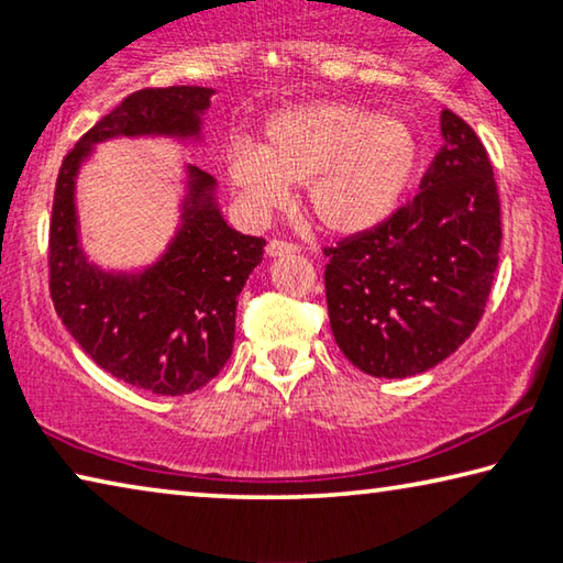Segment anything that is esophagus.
I'll list each match as a JSON object with an SVG mask.
<instances>
[{"label":"esophagus","instance_id":"34e87169","mask_svg":"<svg viewBox=\"0 0 563 563\" xmlns=\"http://www.w3.org/2000/svg\"><path fill=\"white\" fill-rule=\"evenodd\" d=\"M288 253H298V245L290 243V241H283V238H273L268 243V255H288Z\"/></svg>","mask_w":563,"mask_h":563}]
</instances>
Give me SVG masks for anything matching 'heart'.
Returning a JSON list of instances; mask_svg holds the SVG:
<instances>
[{"label": "heart", "instance_id": "1", "mask_svg": "<svg viewBox=\"0 0 563 563\" xmlns=\"http://www.w3.org/2000/svg\"><path fill=\"white\" fill-rule=\"evenodd\" d=\"M419 161L407 121L347 101H310L265 121L263 146L235 141L228 180L253 213H268L305 184V206L330 233L375 228L395 211Z\"/></svg>", "mask_w": 563, "mask_h": 563}]
</instances>
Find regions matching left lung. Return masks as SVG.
Masks as SVG:
<instances>
[{
  "label": "left lung",
  "instance_id": "left-lung-1",
  "mask_svg": "<svg viewBox=\"0 0 563 563\" xmlns=\"http://www.w3.org/2000/svg\"><path fill=\"white\" fill-rule=\"evenodd\" d=\"M442 136L412 201L322 247L332 335L373 377L434 367L487 308L501 245L497 180L479 136L446 109Z\"/></svg>",
  "mask_w": 563,
  "mask_h": 563
}]
</instances>
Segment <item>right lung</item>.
I'll list each match as a JSON object with an SVG mask.
<instances>
[{"label":"right lung","instance_id":"obj_1","mask_svg":"<svg viewBox=\"0 0 563 563\" xmlns=\"http://www.w3.org/2000/svg\"><path fill=\"white\" fill-rule=\"evenodd\" d=\"M213 89L129 93L64 156L49 221V292L71 338L109 375L154 395H188L221 373L233 352L235 308L263 261V238L241 235L213 201L216 180L190 166L184 225L168 253L139 275L101 273L79 251L74 176L99 141L196 136Z\"/></svg>","mask_w":563,"mask_h":563}]
</instances>
